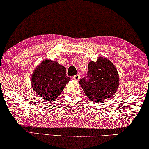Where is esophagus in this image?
Listing matches in <instances>:
<instances>
[{
	"instance_id": "34e87169",
	"label": "esophagus",
	"mask_w": 149,
	"mask_h": 149,
	"mask_svg": "<svg viewBox=\"0 0 149 149\" xmlns=\"http://www.w3.org/2000/svg\"><path fill=\"white\" fill-rule=\"evenodd\" d=\"M80 75L79 74H77V75H76V76H73V78H72V79L73 80H76V81H79L80 80Z\"/></svg>"
}]
</instances>
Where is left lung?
<instances>
[{"instance_id":"8db88e82","label":"left lung","mask_w":149,"mask_h":149,"mask_svg":"<svg viewBox=\"0 0 149 149\" xmlns=\"http://www.w3.org/2000/svg\"><path fill=\"white\" fill-rule=\"evenodd\" d=\"M119 84V75L116 67L103 57H98L95 62L90 61L87 76L80 80L87 97L97 103L112 97Z\"/></svg>"}]
</instances>
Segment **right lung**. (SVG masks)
I'll list each match as a JSON object with an SVG mask.
<instances>
[{"instance_id":"1","label":"right lung","mask_w":149,"mask_h":149,"mask_svg":"<svg viewBox=\"0 0 149 149\" xmlns=\"http://www.w3.org/2000/svg\"><path fill=\"white\" fill-rule=\"evenodd\" d=\"M66 72L65 67L58 62L45 60L36 67L31 76L33 91L45 101L54 100L71 80Z\"/></svg>"}]
</instances>
